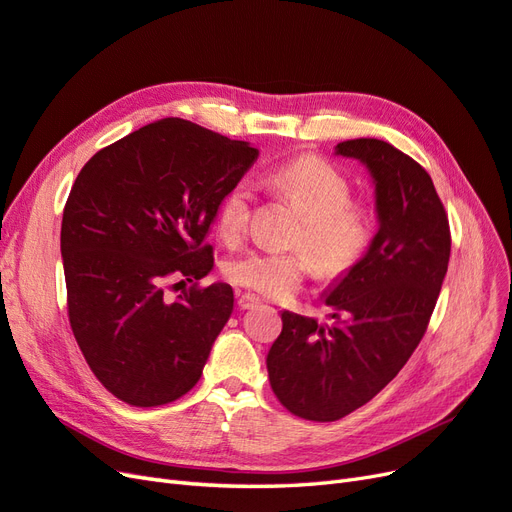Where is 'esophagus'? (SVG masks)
<instances>
[{
	"label": "esophagus",
	"instance_id": "34e87169",
	"mask_svg": "<svg viewBox=\"0 0 512 512\" xmlns=\"http://www.w3.org/2000/svg\"><path fill=\"white\" fill-rule=\"evenodd\" d=\"M257 304H259V297L253 295V293H242V295H238V308H240V310H251V308H255Z\"/></svg>",
	"mask_w": 512,
	"mask_h": 512
}]
</instances>
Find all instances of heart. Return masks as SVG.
Masks as SVG:
<instances>
[{
  "label": "heart",
  "instance_id": "heart-1",
  "mask_svg": "<svg viewBox=\"0 0 512 512\" xmlns=\"http://www.w3.org/2000/svg\"><path fill=\"white\" fill-rule=\"evenodd\" d=\"M261 181L304 213L293 244L310 253L320 274H344L365 255L373 240L375 217L365 204L350 200V181L335 166L301 156L272 166ZM251 202L249 181L227 189L217 211V230L225 240H238L246 232ZM308 272L310 259L304 251H249L225 263V276L234 285L272 299L299 291Z\"/></svg>",
  "mask_w": 512,
  "mask_h": 512
}]
</instances>
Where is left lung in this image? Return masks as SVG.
I'll return each instance as SVG.
<instances>
[{
    "label": "left lung",
    "instance_id": "1",
    "mask_svg": "<svg viewBox=\"0 0 512 512\" xmlns=\"http://www.w3.org/2000/svg\"><path fill=\"white\" fill-rule=\"evenodd\" d=\"M335 156L369 170L377 232L323 293L329 323L285 310L266 358L278 401L312 422L363 407L403 369L426 333L451 251L445 208L418 162L380 139L337 143Z\"/></svg>",
    "mask_w": 512,
    "mask_h": 512
}]
</instances>
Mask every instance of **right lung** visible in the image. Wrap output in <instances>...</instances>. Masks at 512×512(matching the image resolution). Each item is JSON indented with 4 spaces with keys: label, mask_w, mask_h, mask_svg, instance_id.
<instances>
[{
    "label": "right lung",
    "mask_w": 512,
    "mask_h": 512,
    "mask_svg": "<svg viewBox=\"0 0 512 512\" xmlns=\"http://www.w3.org/2000/svg\"><path fill=\"white\" fill-rule=\"evenodd\" d=\"M257 156L251 143L164 118L80 170L61 225L69 323L88 367L120 401L166 405L200 380L234 291L213 282L170 301L164 282L213 270L204 240Z\"/></svg>",
    "instance_id": "right-lung-1"
}]
</instances>
